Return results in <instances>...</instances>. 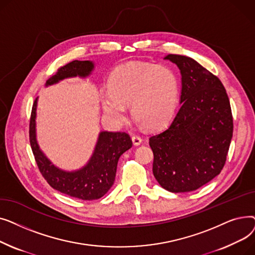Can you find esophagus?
<instances>
[{
    "label": "esophagus",
    "mask_w": 255,
    "mask_h": 255,
    "mask_svg": "<svg viewBox=\"0 0 255 255\" xmlns=\"http://www.w3.org/2000/svg\"><path fill=\"white\" fill-rule=\"evenodd\" d=\"M132 141H133V143H134L135 145H139L141 143L142 139L138 135H133L132 136Z\"/></svg>",
    "instance_id": "esophagus-1"
}]
</instances>
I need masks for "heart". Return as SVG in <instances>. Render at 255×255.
Masks as SVG:
<instances>
[{"label": "heart", "mask_w": 255, "mask_h": 255, "mask_svg": "<svg viewBox=\"0 0 255 255\" xmlns=\"http://www.w3.org/2000/svg\"><path fill=\"white\" fill-rule=\"evenodd\" d=\"M102 97L104 113L117 122L125 120V106L137 123L148 129L164 126L177 109L179 79L170 67L132 62L120 66L109 79Z\"/></svg>", "instance_id": "obj_1"}]
</instances>
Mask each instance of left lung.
Segmentation results:
<instances>
[{
  "label": "left lung",
  "mask_w": 255,
  "mask_h": 255,
  "mask_svg": "<svg viewBox=\"0 0 255 255\" xmlns=\"http://www.w3.org/2000/svg\"><path fill=\"white\" fill-rule=\"evenodd\" d=\"M182 76L181 107L166 129L152 135L153 173L170 192L198 189L222 170L233 137V115L220 79L195 60L167 55Z\"/></svg>",
  "instance_id": "obj_1"
}]
</instances>
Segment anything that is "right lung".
<instances>
[{"label":"right lung","instance_id":"obj_1","mask_svg":"<svg viewBox=\"0 0 255 255\" xmlns=\"http://www.w3.org/2000/svg\"><path fill=\"white\" fill-rule=\"evenodd\" d=\"M94 69L90 61H72L58 69L46 82V87L69 77H87ZM37 100L34 101L30 120V143L36 163L43 178L53 189L66 195L84 200L102 197L111 189L116 178L120 156L132 146V140L126 132L101 131L88 163L80 169L67 171L53 165L40 150L36 138Z\"/></svg>","mask_w":255,"mask_h":255}]
</instances>
